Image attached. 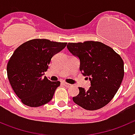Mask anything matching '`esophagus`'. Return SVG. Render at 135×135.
<instances>
[{"instance_id": "34e87169", "label": "esophagus", "mask_w": 135, "mask_h": 135, "mask_svg": "<svg viewBox=\"0 0 135 135\" xmlns=\"http://www.w3.org/2000/svg\"><path fill=\"white\" fill-rule=\"evenodd\" d=\"M62 84H63V85H64V86H65V87H67V88H69V87H70L71 86L70 84H68V83H66V82H63Z\"/></svg>"}]
</instances>
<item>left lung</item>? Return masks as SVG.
<instances>
[{
	"instance_id": "obj_1",
	"label": "left lung",
	"mask_w": 135,
	"mask_h": 135,
	"mask_svg": "<svg viewBox=\"0 0 135 135\" xmlns=\"http://www.w3.org/2000/svg\"><path fill=\"white\" fill-rule=\"evenodd\" d=\"M68 49L80 59V70L90 81L88 90L79 87L73 101L86 110H97L109 103L123 80L124 62L113 49L97 41L69 42Z\"/></svg>"
}]
</instances>
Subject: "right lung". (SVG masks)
<instances>
[{
  "label": "right lung",
  "instance_id": "1",
  "mask_svg": "<svg viewBox=\"0 0 135 135\" xmlns=\"http://www.w3.org/2000/svg\"><path fill=\"white\" fill-rule=\"evenodd\" d=\"M67 42L33 39L16 49L7 64V76L12 89L24 105L36 108L49 103L60 82L44 77L51 58Z\"/></svg>",
  "mask_w": 135,
  "mask_h": 135
}]
</instances>
